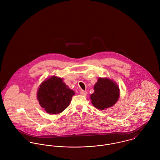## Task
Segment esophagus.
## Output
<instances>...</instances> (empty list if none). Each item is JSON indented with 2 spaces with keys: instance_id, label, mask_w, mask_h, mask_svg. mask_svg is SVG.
Segmentation results:
<instances>
[{
  "instance_id": "1",
  "label": "esophagus",
  "mask_w": 160,
  "mask_h": 160,
  "mask_svg": "<svg viewBox=\"0 0 160 160\" xmlns=\"http://www.w3.org/2000/svg\"><path fill=\"white\" fill-rule=\"evenodd\" d=\"M88 93V92L85 91H80V94L82 95H86Z\"/></svg>"
}]
</instances>
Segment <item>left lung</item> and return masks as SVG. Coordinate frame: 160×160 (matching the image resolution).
<instances>
[{
    "label": "left lung",
    "mask_w": 160,
    "mask_h": 160,
    "mask_svg": "<svg viewBox=\"0 0 160 160\" xmlns=\"http://www.w3.org/2000/svg\"><path fill=\"white\" fill-rule=\"evenodd\" d=\"M94 92L91 95L92 105L103 110L111 107L119 97V89L113 81L108 78H98L94 85Z\"/></svg>",
    "instance_id": "8db88e82"
}]
</instances>
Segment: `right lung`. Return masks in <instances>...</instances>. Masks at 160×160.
Wrapping results in <instances>:
<instances>
[{
    "mask_svg": "<svg viewBox=\"0 0 160 160\" xmlns=\"http://www.w3.org/2000/svg\"><path fill=\"white\" fill-rule=\"evenodd\" d=\"M74 92L63 82V79L52 76L39 86L37 97L39 104L48 114H58L71 103Z\"/></svg>",
    "mask_w": 160,
    "mask_h": 160,
    "instance_id": "1",
    "label": "right lung"
}]
</instances>
